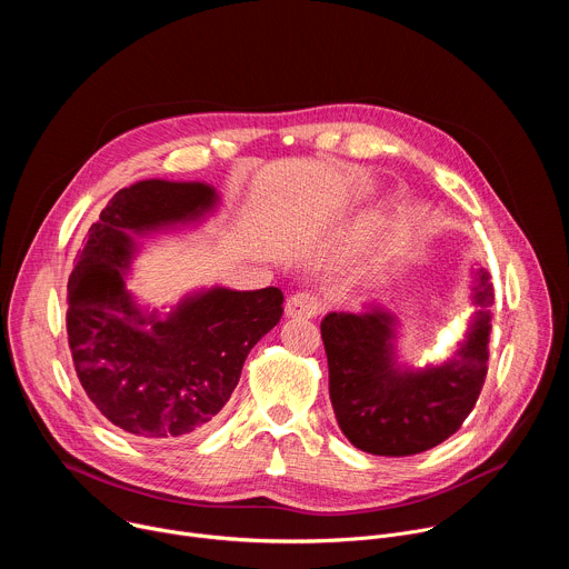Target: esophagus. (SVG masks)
<instances>
[{"label":"esophagus","instance_id":"esophagus-1","mask_svg":"<svg viewBox=\"0 0 569 569\" xmlns=\"http://www.w3.org/2000/svg\"><path fill=\"white\" fill-rule=\"evenodd\" d=\"M319 310H321V303L310 292H295L286 301V317H292V319H312L319 315Z\"/></svg>","mask_w":569,"mask_h":569}]
</instances>
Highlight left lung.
<instances>
[{
	"instance_id": "8db88e82",
	"label": "left lung",
	"mask_w": 569,
	"mask_h": 569,
	"mask_svg": "<svg viewBox=\"0 0 569 569\" xmlns=\"http://www.w3.org/2000/svg\"><path fill=\"white\" fill-rule=\"evenodd\" d=\"M470 274L475 312L455 353L437 365L415 369L398 360V317L376 301L321 319L333 412L356 448L419 455L455 435L475 408L489 371L493 283L483 268Z\"/></svg>"
}]
</instances>
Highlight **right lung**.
I'll use <instances>...</instances> for the list:
<instances>
[{"label":"right lung","instance_id":"obj_1","mask_svg":"<svg viewBox=\"0 0 569 569\" xmlns=\"http://www.w3.org/2000/svg\"><path fill=\"white\" fill-rule=\"evenodd\" d=\"M220 204L207 182L141 180L90 227L67 286V336L80 385L119 430L176 441L218 419L252 347L283 312L279 288L222 286L143 308L126 286L141 242L202 222Z\"/></svg>","mask_w":569,"mask_h":569}]
</instances>
